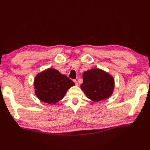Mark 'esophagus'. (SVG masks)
I'll return each mask as SVG.
<instances>
[{
  "instance_id": "34e87169",
  "label": "esophagus",
  "mask_w": 150,
  "mask_h": 150,
  "mask_svg": "<svg viewBox=\"0 0 150 150\" xmlns=\"http://www.w3.org/2000/svg\"><path fill=\"white\" fill-rule=\"evenodd\" d=\"M74 83H75V84H76V86H78V81H77L76 80H74Z\"/></svg>"
}]
</instances>
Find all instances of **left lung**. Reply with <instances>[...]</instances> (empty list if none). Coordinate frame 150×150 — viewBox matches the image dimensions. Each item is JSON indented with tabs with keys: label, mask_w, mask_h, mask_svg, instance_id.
<instances>
[{
	"label": "left lung",
	"mask_w": 150,
	"mask_h": 150,
	"mask_svg": "<svg viewBox=\"0 0 150 150\" xmlns=\"http://www.w3.org/2000/svg\"><path fill=\"white\" fill-rule=\"evenodd\" d=\"M83 83L81 88L86 97L98 102L110 98L115 88L113 77L99 68H93L85 71L83 74Z\"/></svg>",
	"instance_id": "obj_1"
}]
</instances>
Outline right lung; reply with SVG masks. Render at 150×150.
<instances>
[{
	"mask_svg": "<svg viewBox=\"0 0 150 150\" xmlns=\"http://www.w3.org/2000/svg\"><path fill=\"white\" fill-rule=\"evenodd\" d=\"M74 85L73 81L54 68H49L38 74L34 81L36 96L39 100L50 104L61 100L67 91Z\"/></svg>",
	"mask_w": 150,
	"mask_h": 150,
	"instance_id": "1",
	"label": "right lung"
}]
</instances>
